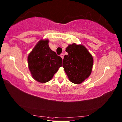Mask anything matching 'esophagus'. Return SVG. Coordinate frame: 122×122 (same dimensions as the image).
Segmentation results:
<instances>
[{"instance_id":"1","label":"esophagus","mask_w":122,"mask_h":122,"mask_svg":"<svg viewBox=\"0 0 122 122\" xmlns=\"http://www.w3.org/2000/svg\"><path fill=\"white\" fill-rule=\"evenodd\" d=\"M60 56L61 57V58L63 59V57H64V54H61Z\"/></svg>"}]
</instances>
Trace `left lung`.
Returning a JSON list of instances; mask_svg holds the SVG:
<instances>
[{
	"instance_id": "left-lung-1",
	"label": "left lung",
	"mask_w": 122,
	"mask_h": 122,
	"mask_svg": "<svg viewBox=\"0 0 122 122\" xmlns=\"http://www.w3.org/2000/svg\"><path fill=\"white\" fill-rule=\"evenodd\" d=\"M63 67L69 80L74 84H81L88 78L92 70L93 59L87 50L81 45L73 44L66 49Z\"/></svg>"
}]
</instances>
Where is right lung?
<instances>
[{"label": "right lung", "instance_id": "1", "mask_svg": "<svg viewBox=\"0 0 122 122\" xmlns=\"http://www.w3.org/2000/svg\"><path fill=\"white\" fill-rule=\"evenodd\" d=\"M48 44V40H41L28 57L32 76L40 83L50 81L62 63L61 57L52 51Z\"/></svg>", "mask_w": 122, "mask_h": 122}]
</instances>
